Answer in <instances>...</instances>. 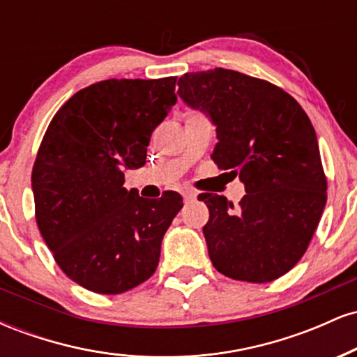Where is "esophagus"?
<instances>
[{"instance_id": "1", "label": "esophagus", "mask_w": 357, "mask_h": 357, "mask_svg": "<svg viewBox=\"0 0 357 357\" xmlns=\"http://www.w3.org/2000/svg\"><path fill=\"white\" fill-rule=\"evenodd\" d=\"M183 198H184V202H192V199L196 198V192L191 191V190L183 191Z\"/></svg>"}]
</instances>
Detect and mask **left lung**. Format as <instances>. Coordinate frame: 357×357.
<instances>
[{"label":"left lung","instance_id":"8db88e82","mask_svg":"<svg viewBox=\"0 0 357 357\" xmlns=\"http://www.w3.org/2000/svg\"><path fill=\"white\" fill-rule=\"evenodd\" d=\"M178 85L216 126L215 165L247 191L236 208L225 196H198L210 210L203 233L213 267L235 280H275L305 253L327 202L312 122L284 89L235 70L184 73Z\"/></svg>","mask_w":357,"mask_h":357}]
</instances>
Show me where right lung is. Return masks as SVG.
Segmentation results:
<instances>
[{
    "label": "right lung",
    "mask_w": 357,
    "mask_h": 357,
    "mask_svg": "<svg viewBox=\"0 0 357 357\" xmlns=\"http://www.w3.org/2000/svg\"><path fill=\"white\" fill-rule=\"evenodd\" d=\"M176 79L92 84L42 139L31 171L36 225L65 275L92 292L116 296L153 275L183 208L176 191L146 199L124 188V171L146 165L151 134L178 100Z\"/></svg>",
    "instance_id": "obj_1"
}]
</instances>
